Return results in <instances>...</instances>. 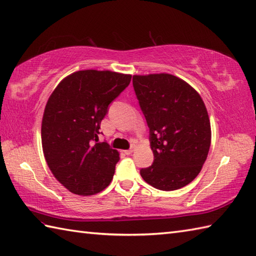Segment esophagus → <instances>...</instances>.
<instances>
[{"mask_svg": "<svg viewBox=\"0 0 256 256\" xmlns=\"http://www.w3.org/2000/svg\"><path fill=\"white\" fill-rule=\"evenodd\" d=\"M133 151H134V148H130V150H125L124 153L126 154V155H130V154H132V153H133Z\"/></svg>", "mask_w": 256, "mask_h": 256, "instance_id": "obj_1", "label": "esophagus"}]
</instances>
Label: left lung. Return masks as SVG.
I'll use <instances>...</instances> for the list:
<instances>
[{
  "instance_id": "8db88e82",
  "label": "left lung",
  "mask_w": 256,
  "mask_h": 256,
  "mask_svg": "<svg viewBox=\"0 0 256 256\" xmlns=\"http://www.w3.org/2000/svg\"><path fill=\"white\" fill-rule=\"evenodd\" d=\"M133 86L154 154L141 176L161 191L184 188L201 172L211 146V123L201 95L168 73L133 75Z\"/></svg>"
}]
</instances>
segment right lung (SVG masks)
<instances>
[{"label":"right lung","instance_id":"right-lung-1","mask_svg":"<svg viewBox=\"0 0 256 256\" xmlns=\"http://www.w3.org/2000/svg\"><path fill=\"white\" fill-rule=\"evenodd\" d=\"M131 78L108 70L78 71L50 95L41 126L43 154L54 178L71 193L88 196L111 183L120 153L94 141L108 104Z\"/></svg>","mask_w":256,"mask_h":256}]
</instances>
